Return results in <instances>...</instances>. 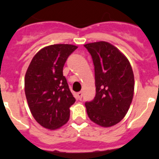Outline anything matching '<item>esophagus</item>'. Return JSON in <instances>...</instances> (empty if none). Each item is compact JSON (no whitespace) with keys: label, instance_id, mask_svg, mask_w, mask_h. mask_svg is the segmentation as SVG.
Instances as JSON below:
<instances>
[{"label":"esophagus","instance_id":"34e87169","mask_svg":"<svg viewBox=\"0 0 159 159\" xmlns=\"http://www.w3.org/2000/svg\"><path fill=\"white\" fill-rule=\"evenodd\" d=\"M82 92H77V98H78V99L79 100H81L82 99Z\"/></svg>","mask_w":159,"mask_h":159}]
</instances>
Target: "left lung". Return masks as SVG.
Wrapping results in <instances>:
<instances>
[{
    "instance_id": "8db88e82",
    "label": "left lung",
    "mask_w": 159,
    "mask_h": 159,
    "mask_svg": "<svg viewBox=\"0 0 159 159\" xmlns=\"http://www.w3.org/2000/svg\"><path fill=\"white\" fill-rule=\"evenodd\" d=\"M95 68L96 96L85 103L90 120L111 127L125 116L134 97V78L127 57L108 42L85 44Z\"/></svg>"
}]
</instances>
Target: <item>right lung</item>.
I'll use <instances>...</instances> for the list:
<instances>
[{
	"instance_id": "right-lung-1",
	"label": "right lung",
	"mask_w": 159,
	"mask_h": 159,
	"mask_svg": "<svg viewBox=\"0 0 159 159\" xmlns=\"http://www.w3.org/2000/svg\"><path fill=\"white\" fill-rule=\"evenodd\" d=\"M77 48L72 44H53L34 55L25 77V92L32 116L40 125L56 129L69 120L72 96L62 68Z\"/></svg>"
}]
</instances>
